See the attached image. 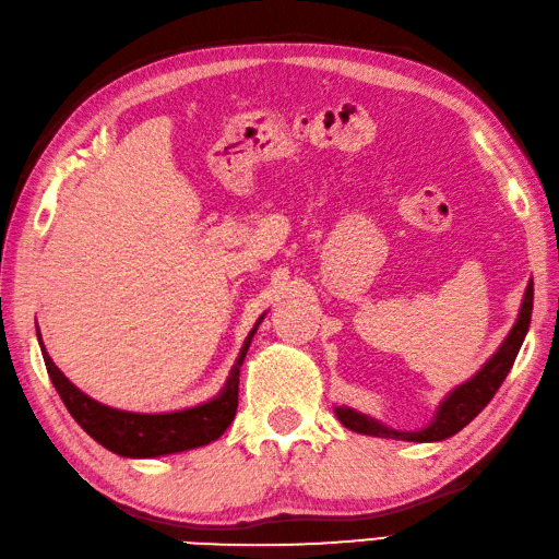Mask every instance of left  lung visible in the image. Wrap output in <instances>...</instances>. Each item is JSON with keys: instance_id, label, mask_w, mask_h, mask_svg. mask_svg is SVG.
I'll return each instance as SVG.
<instances>
[{"instance_id": "left-lung-1", "label": "left lung", "mask_w": 559, "mask_h": 559, "mask_svg": "<svg viewBox=\"0 0 559 559\" xmlns=\"http://www.w3.org/2000/svg\"><path fill=\"white\" fill-rule=\"evenodd\" d=\"M531 313H533V280L528 282L526 294H523L519 318L502 343V347L495 352L492 359H489L471 381H465L453 393H449L447 401L439 405L437 417L431 419L429 427L419 431H395L381 423H376V419L367 415L355 413V409H349L345 405L335 407L337 419L352 431H359V435H369V437H383V439L441 441V439L453 437L455 431H461L465 425L473 423V419L483 413V407L492 401L495 393L499 391V385L504 383L507 373L511 371V367H514V359L523 345V337L528 333Z\"/></svg>"}]
</instances>
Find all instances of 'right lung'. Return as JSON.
<instances>
[{
    "instance_id": "obj_1",
    "label": "right lung",
    "mask_w": 559,
    "mask_h": 559,
    "mask_svg": "<svg viewBox=\"0 0 559 559\" xmlns=\"http://www.w3.org/2000/svg\"><path fill=\"white\" fill-rule=\"evenodd\" d=\"M263 321V318H260ZM258 321V323H260ZM258 325L250 330L246 343L238 355L229 381L224 391L210 403L198 407L178 409V413H162V415H142V413H124L108 405L96 403L94 397L82 393L67 376L55 367L43 343V359L48 369L55 391L60 393L64 407L76 419L91 439H96L100 447L108 451L124 455V459H156V455H168L178 451H190L204 447L214 439H219L226 427L234 423L238 407V376H241V364L250 347ZM40 340V333H38Z\"/></svg>"
}]
</instances>
